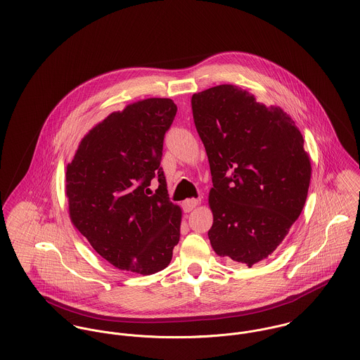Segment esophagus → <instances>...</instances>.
<instances>
[{
  "instance_id": "34e87169",
  "label": "esophagus",
  "mask_w": 360,
  "mask_h": 360,
  "mask_svg": "<svg viewBox=\"0 0 360 360\" xmlns=\"http://www.w3.org/2000/svg\"><path fill=\"white\" fill-rule=\"evenodd\" d=\"M198 205H200V200L190 198V200H186L183 202V209H184V212H191L193 209H195Z\"/></svg>"
}]
</instances>
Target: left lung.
Here are the masks:
<instances>
[{"instance_id":"left-lung-1","label":"left lung","mask_w":360,"mask_h":360,"mask_svg":"<svg viewBox=\"0 0 360 360\" xmlns=\"http://www.w3.org/2000/svg\"><path fill=\"white\" fill-rule=\"evenodd\" d=\"M213 187L207 231L219 257L252 266L270 257L300 217L310 183L304 137L280 108L231 84L191 98Z\"/></svg>"}]
</instances>
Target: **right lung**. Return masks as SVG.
Returning a JSON list of instances; mask_svg holds the SVG:
<instances>
[{
	"label": "right lung",
	"mask_w": 360,
	"mask_h": 360,
	"mask_svg": "<svg viewBox=\"0 0 360 360\" xmlns=\"http://www.w3.org/2000/svg\"><path fill=\"white\" fill-rule=\"evenodd\" d=\"M177 106L148 98L110 113L82 140L66 167L72 223L120 270H163L180 240V207L170 202L160 167L163 139ZM158 179L154 195L148 188Z\"/></svg>",
	"instance_id": "obj_1"
}]
</instances>
